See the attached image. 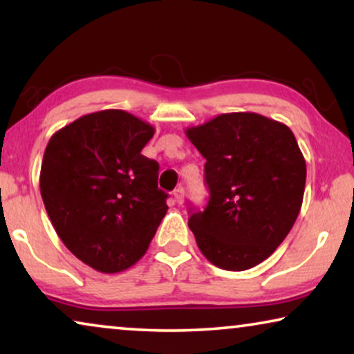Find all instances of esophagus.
I'll return each mask as SVG.
<instances>
[{
	"mask_svg": "<svg viewBox=\"0 0 354 354\" xmlns=\"http://www.w3.org/2000/svg\"><path fill=\"white\" fill-rule=\"evenodd\" d=\"M174 200H176L177 205H182L183 203V188L182 187H177L176 190H174Z\"/></svg>",
	"mask_w": 354,
	"mask_h": 354,
	"instance_id": "34e87169",
	"label": "esophagus"
}]
</instances>
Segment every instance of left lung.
Listing matches in <instances>:
<instances>
[{
	"mask_svg": "<svg viewBox=\"0 0 354 354\" xmlns=\"http://www.w3.org/2000/svg\"><path fill=\"white\" fill-rule=\"evenodd\" d=\"M206 159V209L188 227L203 256L225 270L254 268L277 250L303 205L306 161L287 125L227 113L185 130Z\"/></svg>",
	"mask_w": 354,
	"mask_h": 354,
	"instance_id": "left-lung-1",
	"label": "left lung"
}]
</instances>
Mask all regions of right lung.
Masks as SVG:
<instances>
[{
    "mask_svg": "<svg viewBox=\"0 0 354 354\" xmlns=\"http://www.w3.org/2000/svg\"><path fill=\"white\" fill-rule=\"evenodd\" d=\"M154 127L122 109L85 114L53 133L43 154L40 193L66 248L103 274L143 258L167 195L159 166L142 149Z\"/></svg>",
    "mask_w": 354,
    "mask_h": 354,
    "instance_id": "right-lung-1",
    "label": "right lung"
}]
</instances>
